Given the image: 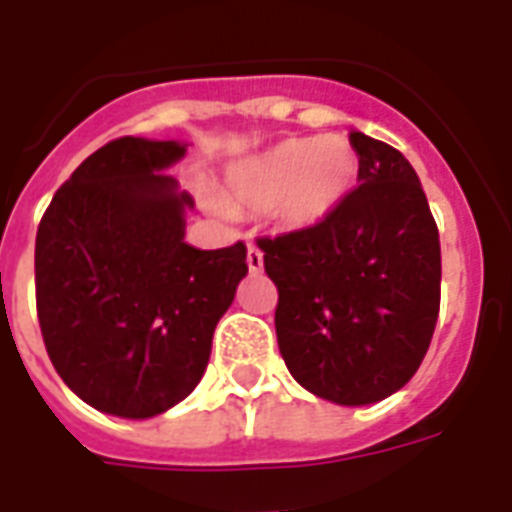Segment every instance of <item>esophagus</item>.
Segmentation results:
<instances>
[{
  "label": "esophagus",
  "instance_id": "obj_1",
  "mask_svg": "<svg viewBox=\"0 0 512 512\" xmlns=\"http://www.w3.org/2000/svg\"><path fill=\"white\" fill-rule=\"evenodd\" d=\"M246 266H249L252 274H260V271H263V252H260L255 244H249V249H246Z\"/></svg>",
  "mask_w": 512,
  "mask_h": 512
}]
</instances>
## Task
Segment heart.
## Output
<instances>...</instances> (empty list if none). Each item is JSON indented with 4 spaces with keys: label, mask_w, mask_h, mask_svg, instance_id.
Segmentation results:
<instances>
[{
    "label": "heart",
    "mask_w": 512,
    "mask_h": 512,
    "mask_svg": "<svg viewBox=\"0 0 512 512\" xmlns=\"http://www.w3.org/2000/svg\"><path fill=\"white\" fill-rule=\"evenodd\" d=\"M356 175L359 156L345 136H307L244 161L227 178V194L252 211H271L288 230H304L345 200Z\"/></svg>",
    "instance_id": "1"
}]
</instances>
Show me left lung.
I'll list each match as a JSON object with an SVG mask.
<instances>
[{
  "mask_svg": "<svg viewBox=\"0 0 512 512\" xmlns=\"http://www.w3.org/2000/svg\"><path fill=\"white\" fill-rule=\"evenodd\" d=\"M359 186L323 222L263 235L279 354L312 395L367 406L406 386L441 299L439 227L406 156L354 131Z\"/></svg>",
  "mask_w": 512,
  "mask_h": 512,
  "instance_id": "8db88e82",
  "label": "left lung"
}]
</instances>
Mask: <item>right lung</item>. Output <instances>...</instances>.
I'll list each match as a JSON object with an SVG mask.
<instances>
[{"mask_svg":"<svg viewBox=\"0 0 512 512\" xmlns=\"http://www.w3.org/2000/svg\"><path fill=\"white\" fill-rule=\"evenodd\" d=\"M186 145L120 136L84 158L43 213L35 299L54 370L115 417L167 411L211 356L213 329L246 277V246L194 249V202L164 175Z\"/></svg>","mask_w":512,"mask_h":512,"instance_id":"add662e5","label":"right lung"}]
</instances>
